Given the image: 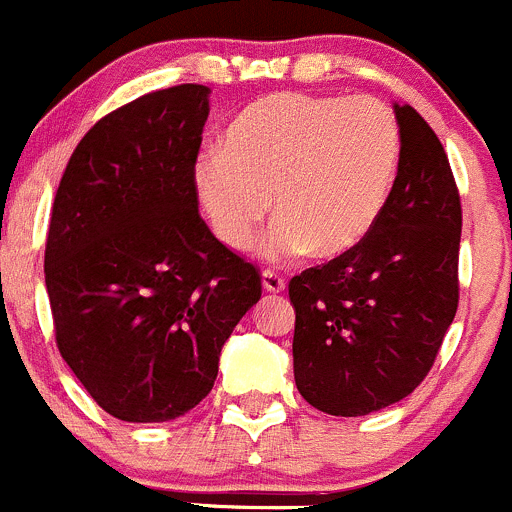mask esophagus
Listing matches in <instances>:
<instances>
[{
  "label": "esophagus",
  "instance_id": "1",
  "mask_svg": "<svg viewBox=\"0 0 512 512\" xmlns=\"http://www.w3.org/2000/svg\"><path fill=\"white\" fill-rule=\"evenodd\" d=\"M261 286H263V291H268V293H281L283 288H286V281H283L278 273L263 271L261 273Z\"/></svg>",
  "mask_w": 512,
  "mask_h": 512
}]
</instances>
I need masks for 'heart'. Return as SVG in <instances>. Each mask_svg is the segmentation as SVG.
Listing matches in <instances>:
<instances>
[{
    "instance_id": "1",
    "label": "heart",
    "mask_w": 512,
    "mask_h": 512,
    "mask_svg": "<svg viewBox=\"0 0 512 512\" xmlns=\"http://www.w3.org/2000/svg\"><path fill=\"white\" fill-rule=\"evenodd\" d=\"M398 154L396 116L381 101L286 91L246 106L221 149L199 154L194 189L229 249H249L273 209L281 221L263 256L338 258L381 219Z\"/></svg>"
}]
</instances>
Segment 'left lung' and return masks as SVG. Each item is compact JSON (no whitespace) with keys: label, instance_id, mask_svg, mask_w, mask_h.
Instances as JSON below:
<instances>
[{"label":"left lung","instance_id":"left-lung-1","mask_svg":"<svg viewBox=\"0 0 512 512\" xmlns=\"http://www.w3.org/2000/svg\"><path fill=\"white\" fill-rule=\"evenodd\" d=\"M398 174L353 251L288 283L293 378L313 408L356 418L403 401L428 376L458 308L460 196L435 131L393 104Z\"/></svg>","mask_w":512,"mask_h":512}]
</instances>
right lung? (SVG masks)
<instances>
[{
  "label": "right lung",
  "instance_id": "right-lung-1",
  "mask_svg": "<svg viewBox=\"0 0 512 512\" xmlns=\"http://www.w3.org/2000/svg\"><path fill=\"white\" fill-rule=\"evenodd\" d=\"M209 96L181 84L111 111L79 141L54 199L44 276L59 353L126 423L199 406L221 348L261 298L256 268L199 216Z\"/></svg>",
  "mask_w": 512,
  "mask_h": 512
}]
</instances>
